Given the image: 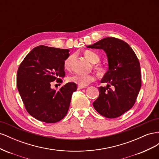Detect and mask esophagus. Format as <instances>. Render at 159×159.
<instances>
[{
	"label": "esophagus",
	"instance_id": "1",
	"mask_svg": "<svg viewBox=\"0 0 159 159\" xmlns=\"http://www.w3.org/2000/svg\"><path fill=\"white\" fill-rule=\"evenodd\" d=\"M85 87H82V86H80V85H78V89H83V88H85Z\"/></svg>",
	"mask_w": 159,
	"mask_h": 159
}]
</instances>
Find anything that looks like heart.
<instances>
[{
  "mask_svg": "<svg viewBox=\"0 0 159 159\" xmlns=\"http://www.w3.org/2000/svg\"><path fill=\"white\" fill-rule=\"evenodd\" d=\"M84 56L85 58L88 60L90 62L93 64L98 63L100 60L99 56L96 54L95 52L87 50L84 52ZM72 59H73V56H70L69 57H67L65 60L64 66L66 69H69L71 66V63ZM98 70L102 73L103 71V68L101 66H97ZM69 81L74 82L78 85L82 86V87H85V86L89 85L90 83L92 82L95 80L94 75L91 74H74L69 77L68 78Z\"/></svg>",
  "mask_w": 159,
  "mask_h": 159,
  "instance_id": "heart-1",
  "label": "heart"
}]
</instances>
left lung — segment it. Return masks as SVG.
<instances>
[{
	"label": "left lung",
	"instance_id": "obj_1",
	"mask_svg": "<svg viewBox=\"0 0 159 159\" xmlns=\"http://www.w3.org/2000/svg\"><path fill=\"white\" fill-rule=\"evenodd\" d=\"M86 47L103 50L108 60L109 69L101 81L107 85L98 88L99 95L93 103L95 109L107 118L121 116L132 108L141 87L140 63L135 53L127 43L113 37Z\"/></svg>",
	"mask_w": 159,
	"mask_h": 159
}]
</instances>
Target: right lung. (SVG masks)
I'll return each mask as SVG.
<instances>
[{
    "mask_svg": "<svg viewBox=\"0 0 159 159\" xmlns=\"http://www.w3.org/2000/svg\"><path fill=\"white\" fill-rule=\"evenodd\" d=\"M68 49L39 46L32 49L19 66L17 88L26 109L38 121L53 123L68 113L72 93L77 89L74 82L58 89L51 88L52 81L61 82L65 76L64 63Z\"/></svg>",
    "mask_w": 159,
    "mask_h": 159,
    "instance_id": "right-lung-1",
    "label": "right lung"
}]
</instances>
